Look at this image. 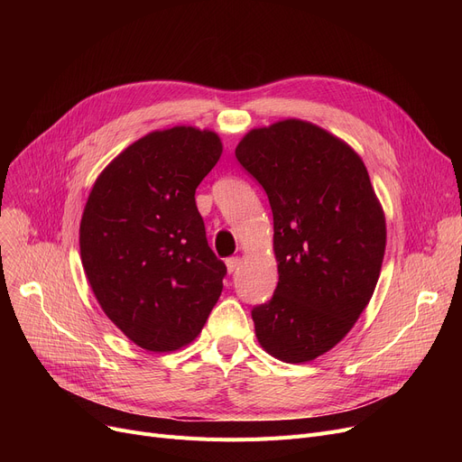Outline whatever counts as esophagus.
Wrapping results in <instances>:
<instances>
[{
    "label": "esophagus",
    "mask_w": 462,
    "mask_h": 462,
    "mask_svg": "<svg viewBox=\"0 0 462 462\" xmlns=\"http://www.w3.org/2000/svg\"><path fill=\"white\" fill-rule=\"evenodd\" d=\"M239 263H241V258H239V256L228 258V260H226V270H228V273H234V272L239 268Z\"/></svg>",
    "instance_id": "34e87169"
}]
</instances>
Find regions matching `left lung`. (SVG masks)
Listing matches in <instances>:
<instances>
[{"instance_id":"obj_1","label":"left lung","mask_w":462,"mask_h":462,"mask_svg":"<svg viewBox=\"0 0 462 462\" xmlns=\"http://www.w3.org/2000/svg\"><path fill=\"white\" fill-rule=\"evenodd\" d=\"M239 164L273 211L279 282L253 309L260 346L305 363L341 343L369 305L385 253V217L361 157L303 119L249 131Z\"/></svg>"}]
</instances>
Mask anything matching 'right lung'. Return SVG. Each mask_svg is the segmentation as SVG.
<instances>
[{"label": "right lung", "instance_id": "1", "mask_svg": "<svg viewBox=\"0 0 462 462\" xmlns=\"http://www.w3.org/2000/svg\"><path fill=\"white\" fill-rule=\"evenodd\" d=\"M213 131L178 125L133 142L95 180L80 256L106 317L148 352L199 337L223 292L194 192L221 159Z\"/></svg>", "mask_w": 462, "mask_h": 462}]
</instances>
